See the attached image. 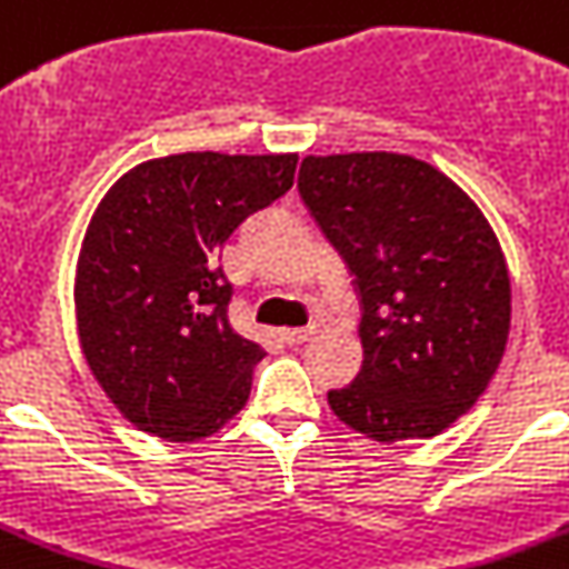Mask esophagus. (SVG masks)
Masks as SVG:
<instances>
[{
  "mask_svg": "<svg viewBox=\"0 0 569 569\" xmlns=\"http://www.w3.org/2000/svg\"><path fill=\"white\" fill-rule=\"evenodd\" d=\"M312 336H315L312 327L309 329H283V332H280V338H283L289 347H300V343H307Z\"/></svg>",
  "mask_w": 569,
  "mask_h": 569,
  "instance_id": "esophagus-1",
  "label": "esophagus"
}]
</instances>
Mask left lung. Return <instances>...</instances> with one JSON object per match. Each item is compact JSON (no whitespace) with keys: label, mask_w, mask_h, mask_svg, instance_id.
Instances as JSON below:
<instances>
[{"label":"left lung","mask_w":569,"mask_h":569,"mask_svg":"<svg viewBox=\"0 0 569 569\" xmlns=\"http://www.w3.org/2000/svg\"><path fill=\"white\" fill-rule=\"evenodd\" d=\"M298 190L361 298L365 361L329 408L385 446L437 437L483 396L509 338L512 286L489 219L399 152L307 156Z\"/></svg>","instance_id":"8db88e82"}]
</instances>
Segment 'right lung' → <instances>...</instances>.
<instances>
[{"label":"right lung","mask_w":569,"mask_h":569,"mask_svg":"<svg viewBox=\"0 0 569 569\" xmlns=\"http://www.w3.org/2000/svg\"><path fill=\"white\" fill-rule=\"evenodd\" d=\"M298 156L179 152L132 167L100 199L74 277L86 365L138 431L211 437L266 352L228 323L231 233L292 188Z\"/></svg>","instance_id":"1"}]
</instances>
